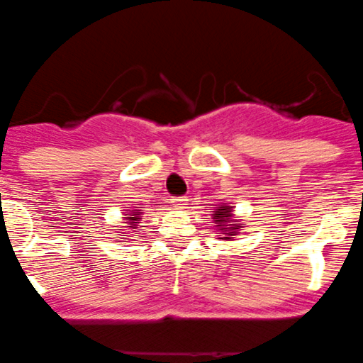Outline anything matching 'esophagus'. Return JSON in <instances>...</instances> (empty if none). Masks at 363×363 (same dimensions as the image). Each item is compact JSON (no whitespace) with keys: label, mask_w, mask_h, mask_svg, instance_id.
I'll use <instances>...</instances> for the list:
<instances>
[{"label":"esophagus","mask_w":363,"mask_h":363,"mask_svg":"<svg viewBox=\"0 0 363 363\" xmlns=\"http://www.w3.org/2000/svg\"><path fill=\"white\" fill-rule=\"evenodd\" d=\"M185 201H187V199H185V198H172L171 199V203L174 205V207H178V208H184L185 205H187V203H185Z\"/></svg>","instance_id":"34e87169"}]
</instances>
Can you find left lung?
I'll return each mask as SVG.
<instances>
[{
	"label": "left lung",
	"instance_id": "left-lung-1",
	"mask_svg": "<svg viewBox=\"0 0 363 363\" xmlns=\"http://www.w3.org/2000/svg\"><path fill=\"white\" fill-rule=\"evenodd\" d=\"M232 207H228V205H221V207L216 208V214H214V223L216 227H218L219 232H223L225 234V241H230L232 235L239 234V228H241V223H239V219H234V216H232Z\"/></svg>",
	"mask_w": 363,
	"mask_h": 363
}]
</instances>
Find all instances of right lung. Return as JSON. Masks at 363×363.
Masks as SVG:
<instances>
[{
  "label": "right lung",
  "mask_w": 363,
  "mask_h": 363,
  "mask_svg": "<svg viewBox=\"0 0 363 363\" xmlns=\"http://www.w3.org/2000/svg\"><path fill=\"white\" fill-rule=\"evenodd\" d=\"M125 216H128V218H125V223H128L129 227L138 228V223H140L142 219V212H138V208H135V211L125 212Z\"/></svg>",
  "instance_id": "right-lung-1"
}]
</instances>
